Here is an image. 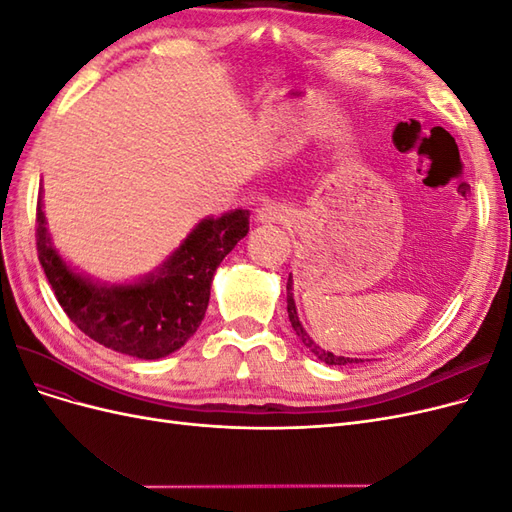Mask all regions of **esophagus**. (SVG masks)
Returning a JSON list of instances; mask_svg holds the SVG:
<instances>
[{"label": "esophagus", "instance_id": "obj_1", "mask_svg": "<svg viewBox=\"0 0 512 512\" xmlns=\"http://www.w3.org/2000/svg\"><path fill=\"white\" fill-rule=\"evenodd\" d=\"M290 209L286 207V205H282V203H267V205H262L260 209H258V222H262V224H280V222H288L290 220Z\"/></svg>", "mask_w": 512, "mask_h": 512}]
</instances>
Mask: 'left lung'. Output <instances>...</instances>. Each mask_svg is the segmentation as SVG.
I'll list each match as a JSON object with an SVG mask.
<instances>
[{
  "label": "left lung",
  "mask_w": 512,
  "mask_h": 512,
  "mask_svg": "<svg viewBox=\"0 0 512 512\" xmlns=\"http://www.w3.org/2000/svg\"><path fill=\"white\" fill-rule=\"evenodd\" d=\"M286 294H288V318H290V324H292V329H294V333L299 335V339L301 342L312 350L318 359L322 361V363H327V365H348V363H359L361 359H350V356H335L333 352H329V350H322L312 337L307 335V331L303 329V324H301V320H299V316H297V307H294V299H292V275L288 277V284H286Z\"/></svg>",
  "instance_id": "1"
}]
</instances>
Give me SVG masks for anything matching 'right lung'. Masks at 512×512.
<instances>
[{
  "label": "right lung",
  "instance_id": "obj_1",
  "mask_svg": "<svg viewBox=\"0 0 512 512\" xmlns=\"http://www.w3.org/2000/svg\"><path fill=\"white\" fill-rule=\"evenodd\" d=\"M250 230V211L198 222L162 265L134 284H100L66 265L36 209V245L46 280L68 318L94 342L136 359L179 350L205 318L213 273Z\"/></svg>",
  "mask_w": 512,
  "mask_h": 512
}]
</instances>
